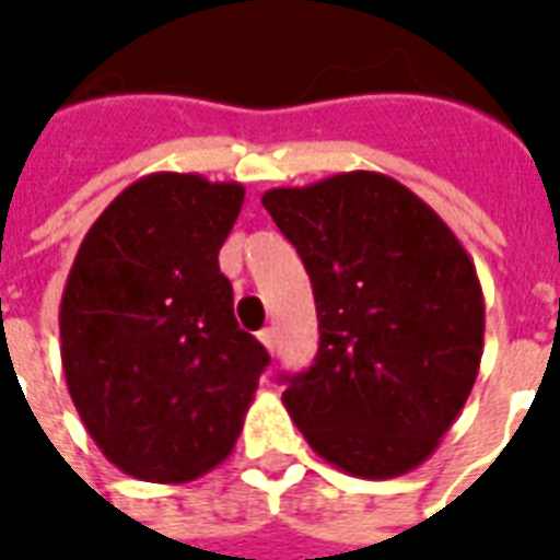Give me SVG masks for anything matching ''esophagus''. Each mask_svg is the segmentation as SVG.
Here are the masks:
<instances>
[{"label":"esophagus","mask_w":560,"mask_h":560,"mask_svg":"<svg viewBox=\"0 0 560 560\" xmlns=\"http://www.w3.org/2000/svg\"><path fill=\"white\" fill-rule=\"evenodd\" d=\"M257 339L264 341V348H267L269 353H276V329H260Z\"/></svg>","instance_id":"esophagus-1"}]
</instances>
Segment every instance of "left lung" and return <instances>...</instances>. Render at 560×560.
<instances>
[{"mask_svg": "<svg viewBox=\"0 0 560 560\" xmlns=\"http://www.w3.org/2000/svg\"><path fill=\"white\" fill-rule=\"evenodd\" d=\"M312 279L315 363L284 408L345 474L387 480L432 456L482 357L480 279L456 233L384 173H336L260 197Z\"/></svg>", "mask_w": 560, "mask_h": 560, "instance_id": "left-lung-1", "label": "left lung"}]
</instances>
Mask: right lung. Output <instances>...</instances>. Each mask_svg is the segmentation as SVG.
<instances>
[{
  "label": "right lung",
  "instance_id": "1",
  "mask_svg": "<svg viewBox=\"0 0 560 560\" xmlns=\"http://www.w3.org/2000/svg\"><path fill=\"white\" fill-rule=\"evenodd\" d=\"M245 188L149 173L83 236L59 305L62 369L107 462L147 482H188L231 456L260 341L233 317L219 248Z\"/></svg>",
  "mask_w": 560,
  "mask_h": 560
}]
</instances>
